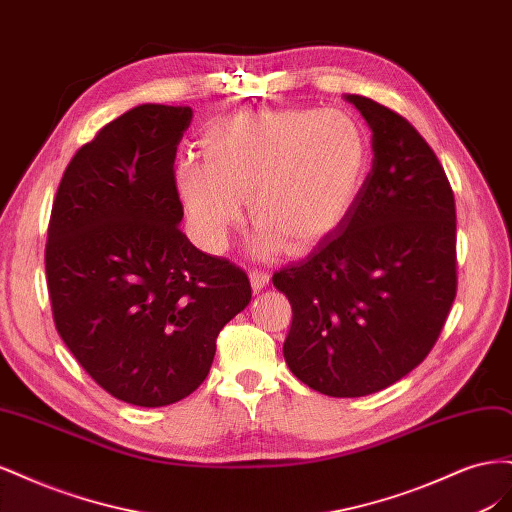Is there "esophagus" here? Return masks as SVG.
Masks as SVG:
<instances>
[{
  "label": "esophagus",
  "mask_w": 512,
  "mask_h": 512,
  "mask_svg": "<svg viewBox=\"0 0 512 512\" xmlns=\"http://www.w3.org/2000/svg\"><path fill=\"white\" fill-rule=\"evenodd\" d=\"M250 282L254 290H262L269 284V273L267 271H260V269H252L250 271Z\"/></svg>",
  "instance_id": "1"
}]
</instances>
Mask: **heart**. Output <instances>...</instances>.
I'll return each mask as SVG.
<instances>
[{
  "label": "heart",
  "instance_id": "heart-1",
  "mask_svg": "<svg viewBox=\"0 0 512 512\" xmlns=\"http://www.w3.org/2000/svg\"><path fill=\"white\" fill-rule=\"evenodd\" d=\"M205 164L183 162L177 185L198 241L222 252L250 203L260 254L305 252L342 224L369 173L361 123L344 111L282 108L215 121Z\"/></svg>",
  "mask_w": 512,
  "mask_h": 512
}]
</instances>
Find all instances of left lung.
Here are the masks:
<instances>
[{
    "mask_svg": "<svg viewBox=\"0 0 512 512\" xmlns=\"http://www.w3.org/2000/svg\"><path fill=\"white\" fill-rule=\"evenodd\" d=\"M371 128L374 164L348 218L273 273L292 307L290 371L329 397H363L421 365L457 294L455 196L408 119L346 96Z\"/></svg>",
    "mask_w": 512,
    "mask_h": 512,
    "instance_id": "1",
    "label": "left lung"
}]
</instances>
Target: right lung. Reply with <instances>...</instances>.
<instances>
[{"mask_svg": "<svg viewBox=\"0 0 512 512\" xmlns=\"http://www.w3.org/2000/svg\"><path fill=\"white\" fill-rule=\"evenodd\" d=\"M190 106L141 104L70 160L44 267L55 329L106 393L160 408L205 382L252 299L243 269L183 235L175 156Z\"/></svg>", "mask_w": 512, "mask_h": 512, "instance_id": "1", "label": "right lung"}]
</instances>
